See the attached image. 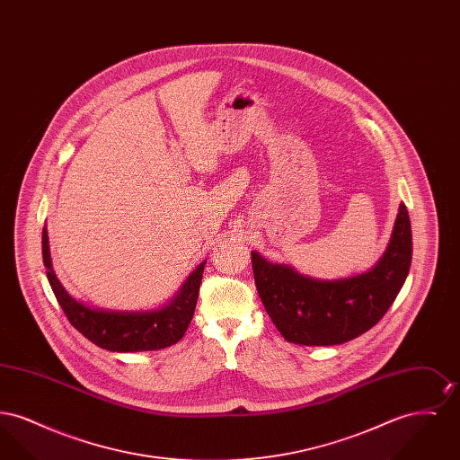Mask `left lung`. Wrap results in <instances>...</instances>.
<instances>
[{"instance_id":"1","label":"left lung","mask_w":460,"mask_h":460,"mask_svg":"<svg viewBox=\"0 0 460 460\" xmlns=\"http://www.w3.org/2000/svg\"><path fill=\"white\" fill-rule=\"evenodd\" d=\"M411 261L412 231L403 203L383 259L366 274L321 281L252 252L255 286L269 317L286 341L306 347L340 345L376 326L405 283Z\"/></svg>"}]
</instances>
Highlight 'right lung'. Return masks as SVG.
<instances>
[{"label":"right lung","instance_id":"add662e5","mask_svg":"<svg viewBox=\"0 0 460 460\" xmlns=\"http://www.w3.org/2000/svg\"><path fill=\"white\" fill-rule=\"evenodd\" d=\"M43 263L49 286L68 323L96 347L110 351H152L177 343L190 326L205 263L186 279L169 305L154 312H111L91 308L72 298L51 269L48 231L43 229Z\"/></svg>","mask_w":460,"mask_h":460}]
</instances>
